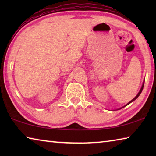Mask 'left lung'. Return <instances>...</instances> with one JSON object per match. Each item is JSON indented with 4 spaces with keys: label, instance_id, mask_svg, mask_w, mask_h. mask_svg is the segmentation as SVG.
<instances>
[{
    "label": "left lung",
    "instance_id": "8db88e82",
    "mask_svg": "<svg viewBox=\"0 0 156 156\" xmlns=\"http://www.w3.org/2000/svg\"><path fill=\"white\" fill-rule=\"evenodd\" d=\"M144 82H143V84H142V87H141V89H140V91L138 92V94H137V96L135 97V98H134L133 99H132L131 100V101L130 102H128V103L127 104H126V105H125V106H124V107H122V108H123V107H126V105H128L129 104H130L131 103V102H133L134 101V100H136L137 98H138V97L140 96V94H141V92H142V89H143V87H144ZM122 108H120V109H122Z\"/></svg>",
    "mask_w": 156,
    "mask_h": 156
}]
</instances>
